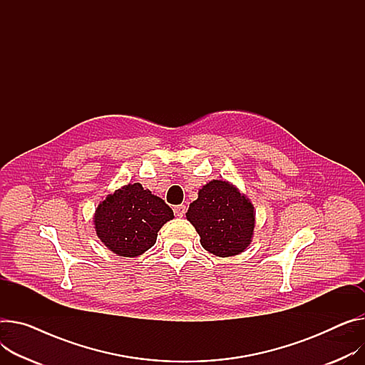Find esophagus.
<instances>
[{
	"label": "esophagus",
	"mask_w": 365,
	"mask_h": 365,
	"mask_svg": "<svg viewBox=\"0 0 365 365\" xmlns=\"http://www.w3.org/2000/svg\"><path fill=\"white\" fill-rule=\"evenodd\" d=\"M185 210H187V207H185L184 205H178V206L174 207V213H175L178 217H182V216L185 215Z\"/></svg>",
	"instance_id": "34e87169"
}]
</instances>
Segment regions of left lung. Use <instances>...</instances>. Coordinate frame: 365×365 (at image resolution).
<instances>
[{"label": "left lung", "mask_w": 365, "mask_h": 365, "mask_svg": "<svg viewBox=\"0 0 365 365\" xmlns=\"http://www.w3.org/2000/svg\"><path fill=\"white\" fill-rule=\"evenodd\" d=\"M255 207L227 181L213 180L199 191L187 219L200 235L209 253L230 257L242 253L255 230Z\"/></svg>", "instance_id": "1"}]
</instances>
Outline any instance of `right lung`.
<instances>
[{"mask_svg": "<svg viewBox=\"0 0 365 365\" xmlns=\"http://www.w3.org/2000/svg\"><path fill=\"white\" fill-rule=\"evenodd\" d=\"M173 217L170 206L135 182L109 194L98 206L95 230L115 255L135 257L155 245L159 230Z\"/></svg>", "mask_w": 365, "mask_h": 365, "instance_id": "1", "label": "right lung"}]
</instances>
